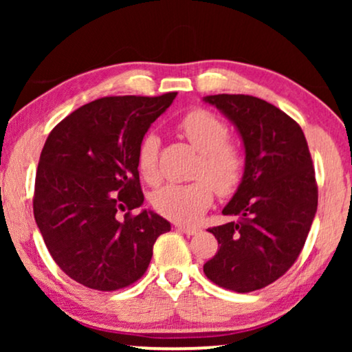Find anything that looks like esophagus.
<instances>
[{"mask_svg":"<svg viewBox=\"0 0 352 352\" xmlns=\"http://www.w3.org/2000/svg\"><path fill=\"white\" fill-rule=\"evenodd\" d=\"M177 230H181L182 234H187V235H195L199 232V228H192V226H177Z\"/></svg>","mask_w":352,"mask_h":352,"instance_id":"34e87169","label":"esophagus"}]
</instances>
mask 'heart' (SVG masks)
Returning a JSON list of instances; mask_svg holds the SVG:
<instances>
[{"label":"heart","instance_id":"1","mask_svg":"<svg viewBox=\"0 0 352 352\" xmlns=\"http://www.w3.org/2000/svg\"><path fill=\"white\" fill-rule=\"evenodd\" d=\"M177 133L199 152L195 181L162 186L152 195L157 213L176 223H195L213 201V189L219 195L234 194L245 175V153L229 139V128L223 120L205 109H194L179 118ZM158 139L148 134L138 151L139 175L148 184L158 181Z\"/></svg>","mask_w":352,"mask_h":352}]
</instances>
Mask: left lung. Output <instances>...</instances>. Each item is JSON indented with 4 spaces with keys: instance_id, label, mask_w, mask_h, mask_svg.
<instances>
[{
    "instance_id": "1",
    "label": "left lung",
    "mask_w": 352,
    "mask_h": 352,
    "mask_svg": "<svg viewBox=\"0 0 352 352\" xmlns=\"http://www.w3.org/2000/svg\"><path fill=\"white\" fill-rule=\"evenodd\" d=\"M237 126L245 175L223 214L237 221L208 230L219 250L204 272L237 293L267 287L300 256L317 211V182L305 133L276 105L245 94L206 96Z\"/></svg>"
}]
</instances>
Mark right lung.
<instances>
[{"instance_id":"right-lung-1","label":"right lung","mask_w":352,"mask_h":352,"mask_svg":"<svg viewBox=\"0 0 352 352\" xmlns=\"http://www.w3.org/2000/svg\"><path fill=\"white\" fill-rule=\"evenodd\" d=\"M177 93L110 96L76 109L47 136L33 214L57 266L81 285L115 292L147 271L153 243L171 229L144 201L138 151ZM126 210L123 221L116 213Z\"/></svg>"}]
</instances>
